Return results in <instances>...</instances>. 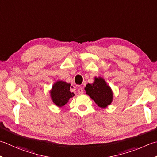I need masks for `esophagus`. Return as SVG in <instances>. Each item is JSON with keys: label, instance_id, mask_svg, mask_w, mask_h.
I'll list each match as a JSON object with an SVG mask.
<instances>
[{"label": "esophagus", "instance_id": "1", "mask_svg": "<svg viewBox=\"0 0 157 157\" xmlns=\"http://www.w3.org/2000/svg\"><path fill=\"white\" fill-rule=\"evenodd\" d=\"M78 93L79 94H82L83 93H84V90H83V88L79 87L78 89Z\"/></svg>", "mask_w": 157, "mask_h": 157}]
</instances>
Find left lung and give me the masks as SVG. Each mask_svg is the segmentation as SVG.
Instances as JSON below:
<instances>
[{
	"instance_id": "8db88e82",
	"label": "left lung",
	"mask_w": 157,
	"mask_h": 157,
	"mask_svg": "<svg viewBox=\"0 0 157 157\" xmlns=\"http://www.w3.org/2000/svg\"><path fill=\"white\" fill-rule=\"evenodd\" d=\"M86 93L101 108H106L113 101L111 87L101 77H95L93 84H88L85 87Z\"/></svg>"
}]
</instances>
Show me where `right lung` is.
<instances>
[{"instance_id":"obj_1","label":"right lung","mask_w":157,"mask_h":157,"mask_svg":"<svg viewBox=\"0 0 157 157\" xmlns=\"http://www.w3.org/2000/svg\"><path fill=\"white\" fill-rule=\"evenodd\" d=\"M50 93L53 103L59 107H63L75 95L74 93L70 92V84L62 80L54 83Z\"/></svg>"}]
</instances>
